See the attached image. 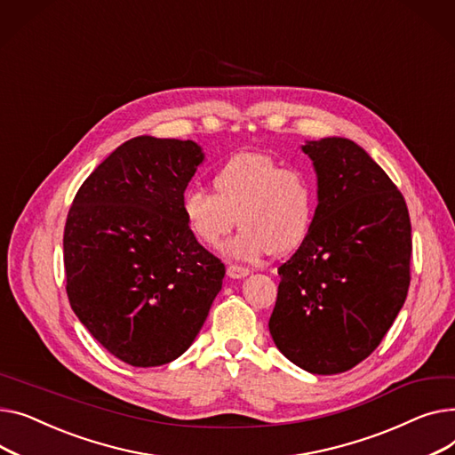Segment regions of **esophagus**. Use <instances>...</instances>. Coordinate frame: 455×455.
<instances>
[{
	"mask_svg": "<svg viewBox=\"0 0 455 455\" xmlns=\"http://www.w3.org/2000/svg\"><path fill=\"white\" fill-rule=\"evenodd\" d=\"M228 275L231 279H243L246 275H250V270L244 268V266H236V264H229L228 266Z\"/></svg>",
	"mask_w": 455,
	"mask_h": 455,
	"instance_id": "34e87169",
	"label": "esophagus"
}]
</instances>
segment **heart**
I'll return each mask as SVG.
<instances>
[{
  "label": "heart",
  "instance_id": "1",
  "mask_svg": "<svg viewBox=\"0 0 455 455\" xmlns=\"http://www.w3.org/2000/svg\"><path fill=\"white\" fill-rule=\"evenodd\" d=\"M212 189L215 195L185 191L181 212L204 246H217L238 222L240 231L222 248L231 259L290 253L310 231L317 202L312 176L303 169H284L268 154L231 157L212 176Z\"/></svg>",
  "mask_w": 455,
  "mask_h": 455
}]
</instances>
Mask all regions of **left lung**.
I'll return each instance as SVG.
<instances>
[{"label": "left lung", "instance_id": "8db88e82", "mask_svg": "<svg viewBox=\"0 0 455 455\" xmlns=\"http://www.w3.org/2000/svg\"><path fill=\"white\" fill-rule=\"evenodd\" d=\"M317 207L307 238L279 266L270 317L277 349L312 375L353 369L377 349L410 288L404 196L360 145L307 141Z\"/></svg>", "mask_w": 455, "mask_h": 455}]
</instances>
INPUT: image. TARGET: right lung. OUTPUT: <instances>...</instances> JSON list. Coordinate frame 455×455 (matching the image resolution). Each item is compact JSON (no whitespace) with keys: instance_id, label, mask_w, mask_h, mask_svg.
Returning <instances> with one entry per match:
<instances>
[{"instance_id":"add662e5","label":"right lung","mask_w":455,"mask_h":455,"mask_svg":"<svg viewBox=\"0 0 455 455\" xmlns=\"http://www.w3.org/2000/svg\"><path fill=\"white\" fill-rule=\"evenodd\" d=\"M204 159L191 140L133 138L86 178L68 212L69 305L106 351L133 367L181 356L222 290L226 266L181 212Z\"/></svg>"}]
</instances>
